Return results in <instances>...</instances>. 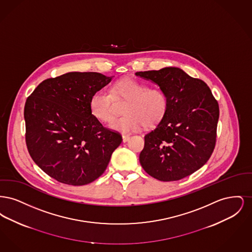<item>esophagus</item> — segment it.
Instances as JSON below:
<instances>
[{"mask_svg": "<svg viewBox=\"0 0 252 252\" xmlns=\"http://www.w3.org/2000/svg\"><path fill=\"white\" fill-rule=\"evenodd\" d=\"M122 138H123V143H126L128 140H129V136H127V135H123L122 136Z\"/></svg>", "mask_w": 252, "mask_h": 252, "instance_id": "esophagus-1", "label": "esophagus"}]
</instances>
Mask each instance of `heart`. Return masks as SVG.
<instances>
[{"instance_id":"1","label":"heart","mask_w":252,"mask_h":252,"mask_svg":"<svg viewBox=\"0 0 252 252\" xmlns=\"http://www.w3.org/2000/svg\"><path fill=\"white\" fill-rule=\"evenodd\" d=\"M115 101H127L123 108L125 116L114 119L109 127L123 134L138 131L142 126L155 127L167 113V94L159 88H149L144 82L131 77L122 78L110 88V94L100 89L90 98L92 115L103 123L112 120Z\"/></svg>"}]
</instances>
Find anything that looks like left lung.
Returning a JSON list of instances; mask_svg holds the SVG:
<instances>
[{
    "label": "left lung",
    "instance_id": "left-lung-1",
    "mask_svg": "<svg viewBox=\"0 0 252 252\" xmlns=\"http://www.w3.org/2000/svg\"><path fill=\"white\" fill-rule=\"evenodd\" d=\"M167 94L168 110L155 129L144 136L140 162L160 181H175L202 167L216 141L219 106L207 84L176 67L135 73Z\"/></svg>",
    "mask_w": 252,
    "mask_h": 252
}]
</instances>
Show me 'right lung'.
<instances>
[{"label":"right lung","instance_id":"add662e5","mask_svg":"<svg viewBox=\"0 0 252 252\" xmlns=\"http://www.w3.org/2000/svg\"><path fill=\"white\" fill-rule=\"evenodd\" d=\"M112 79L72 72L42 81L25 102V141L36 165L61 183L81 186L98 179L122 143L89 107L92 94Z\"/></svg>","mask_w":252,"mask_h":252}]
</instances>
